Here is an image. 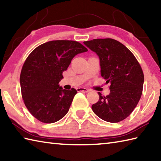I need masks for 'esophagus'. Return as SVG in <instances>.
<instances>
[{"mask_svg":"<svg viewBox=\"0 0 161 161\" xmlns=\"http://www.w3.org/2000/svg\"><path fill=\"white\" fill-rule=\"evenodd\" d=\"M77 91H83V92L85 93H87V92H89L90 90L86 89V88H84V87H80V88H77Z\"/></svg>","mask_w":161,"mask_h":161,"instance_id":"obj_1","label":"esophagus"}]
</instances>
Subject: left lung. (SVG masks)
<instances>
[{"label": "left lung", "mask_w": 161, "mask_h": 161, "mask_svg": "<svg viewBox=\"0 0 161 161\" xmlns=\"http://www.w3.org/2000/svg\"><path fill=\"white\" fill-rule=\"evenodd\" d=\"M84 44L100 59V73L109 84L110 93L91 107L103 120L117 123L130 115L142 93L144 74L135 56L126 47L111 38L94 39Z\"/></svg>", "instance_id": "1"}]
</instances>
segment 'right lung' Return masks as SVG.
<instances>
[{"label":"right lung","instance_id":"add662e5","mask_svg":"<svg viewBox=\"0 0 161 161\" xmlns=\"http://www.w3.org/2000/svg\"><path fill=\"white\" fill-rule=\"evenodd\" d=\"M87 51L76 41L52 40L36 47L28 56L20 75L21 96L37 120L52 124L67 114L77 91L64 89L58 83L72 58Z\"/></svg>","mask_w":161,"mask_h":161}]
</instances>
